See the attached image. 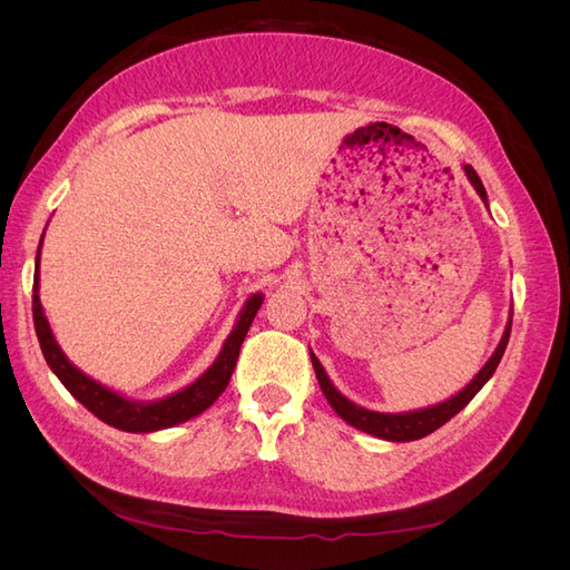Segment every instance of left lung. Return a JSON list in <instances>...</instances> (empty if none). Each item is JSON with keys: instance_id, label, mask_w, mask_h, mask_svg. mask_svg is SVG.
Listing matches in <instances>:
<instances>
[{"instance_id": "1", "label": "left lung", "mask_w": 570, "mask_h": 570, "mask_svg": "<svg viewBox=\"0 0 570 570\" xmlns=\"http://www.w3.org/2000/svg\"><path fill=\"white\" fill-rule=\"evenodd\" d=\"M463 174H465V178L471 180V185L475 187V193L480 195L482 204L490 206L485 187H482V180L478 178L473 166L465 164L463 166ZM509 335H511V314H509V321H507V327H504V335H502V340H499V344H497V350L488 358V364L473 375V381L469 385L461 387L456 394H452L450 400L438 402L433 406H423V409H413V411H400V413L373 411V409L358 406L356 402L347 400V396H344L333 385L331 377H327V373L321 366V361L316 358V354L314 352H308V354H312V364H314L318 385H321V390L325 394L327 404L335 409V413L344 423H350L352 428L361 430V433H368V435H373L377 440L411 442V440H421V438H425L430 433H435L438 428H442L446 421L454 419L456 413L473 400V396L482 390V385H485L490 377H492V373L497 371L499 361H502L504 350H507V344H509Z\"/></svg>"}]
</instances>
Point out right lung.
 Masks as SVG:
<instances>
[{"label": "right lung", "mask_w": 570, "mask_h": 570, "mask_svg": "<svg viewBox=\"0 0 570 570\" xmlns=\"http://www.w3.org/2000/svg\"><path fill=\"white\" fill-rule=\"evenodd\" d=\"M42 239H45V233H42ZM42 239L36 256V278H32V323H36L40 350L45 354L47 366L59 377L61 385L71 392L85 409L92 411L99 421H105L111 428L126 430V433H157V430L174 428L199 416V413H204L223 392H226L237 364L239 347H243L256 312L264 304L262 292H254V295L247 297L245 306L239 308L230 335L226 337V342H223L218 356L214 358V364L206 368L195 383L185 385L174 394H166L161 400H151V402L130 400V396L101 385L88 373H82L76 364H71V358H68L59 347V342L55 333H51V325L45 316V308L40 302Z\"/></svg>", "instance_id": "1"}]
</instances>
